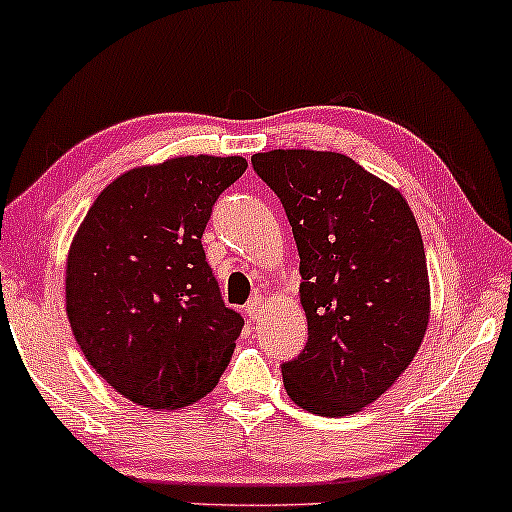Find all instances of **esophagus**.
I'll return each instance as SVG.
<instances>
[{
    "label": "esophagus",
    "instance_id": "1",
    "mask_svg": "<svg viewBox=\"0 0 512 512\" xmlns=\"http://www.w3.org/2000/svg\"><path fill=\"white\" fill-rule=\"evenodd\" d=\"M262 305H264V298H262V296H252V301H250L248 305H245V313H248V317H250L252 322L260 320Z\"/></svg>",
    "mask_w": 512,
    "mask_h": 512
}]
</instances>
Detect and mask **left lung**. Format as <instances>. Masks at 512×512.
Segmentation results:
<instances>
[{
	"label": "left lung",
	"instance_id": "obj_1",
	"mask_svg": "<svg viewBox=\"0 0 512 512\" xmlns=\"http://www.w3.org/2000/svg\"><path fill=\"white\" fill-rule=\"evenodd\" d=\"M252 168L279 197L301 257L308 342L281 363L286 392L313 414H354L407 370L426 334L419 226L404 197L349 156L276 149Z\"/></svg>",
	"mask_w": 512,
	"mask_h": 512
}]
</instances>
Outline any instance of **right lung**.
Here are the masks:
<instances>
[{
	"mask_svg": "<svg viewBox=\"0 0 512 512\" xmlns=\"http://www.w3.org/2000/svg\"><path fill=\"white\" fill-rule=\"evenodd\" d=\"M240 156L134 168L98 195L67 260V315L96 373L149 409H180L219 383L245 320L226 308L202 248Z\"/></svg>",
	"mask_w": 512,
	"mask_h": 512,
	"instance_id": "right-lung-1",
	"label": "right lung"
}]
</instances>
